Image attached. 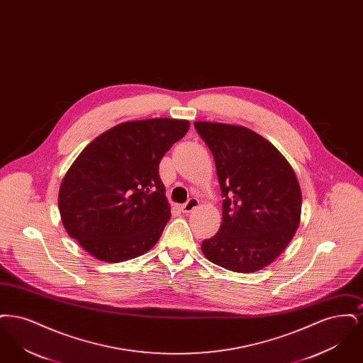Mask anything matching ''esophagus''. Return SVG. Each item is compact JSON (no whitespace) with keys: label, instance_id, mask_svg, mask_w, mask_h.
Returning <instances> with one entry per match:
<instances>
[{"label":"esophagus","instance_id":"1","mask_svg":"<svg viewBox=\"0 0 363 363\" xmlns=\"http://www.w3.org/2000/svg\"><path fill=\"white\" fill-rule=\"evenodd\" d=\"M199 200L196 199V197H191V199H189L182 207H181V209H182V212L184 213H190L193 209H196V208L199 207Z\"/></svg>","mask_w":363,"mask_h":363}]
</instances>
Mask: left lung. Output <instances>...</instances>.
I'll return each instance as SVG.
<instances>
[{"label": "left lung", "mask_w": 363, "mask_h": 363, "mask_svg": "<svg viewBox=\"0 0 363 363\" xmlns=\"http://www.w3.org/2000/svg\"><path fill=\"white\" fill-rule=\"evenodd\" d=\"M194 128L213 155L225 199L220 228L201 250L225 269L259 271L286 249L299 225L302 194L293 167L247 128L206 121Z\"/></svg>", "instance_id": "obj_1"}]
</instances>
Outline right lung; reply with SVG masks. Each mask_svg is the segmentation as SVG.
<instances>
[{
  "mask_svg": "<svg viewBox=\"0 0 363 363\" xmlns=\"http://www.w3.org/2000/svg\"><path fill=\"white\" fill-rule=\"evenodd\" d=\"M189 126L172 118L122 122L91 141L58 193L69 237L106 262L148 252L172 216L159 163Z\"/></svg>",
  "mask_w": 363,
  "mask_h": 363,
  "instance_id": "add662e5",
  "label": "right lung"
}]
</instances>
